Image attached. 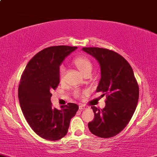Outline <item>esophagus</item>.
Masks as SVG:
<instances>
[{
	"instance_id": "34e87169",
	"label": "esophagus",
	"mask_w": 157,
	"mask_h": 157,
	"mask_svg": "<svg viewBox=\"0 0 157 157\" xmlns=\"http://www.w3.org/2000/svg\"><path fill=\"white\" fill-rule=\"evenodd\" d=\"M85 107H86V106H85V104H80V105H79V109H80V110H83V109H85Z\"/></svg>"
}]
</instances>
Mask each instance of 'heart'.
<instances>
[{"mask_svg":"<svg viewBox=\"0 0 157 157\" xmlns=\"http://www.w3.org/2000/svg\"><path fill=\"white\" fill-rule=\"evenodd\" d=\"M74 63H75L77 68L84 75L87 73V72H91L92 68H93V64H92L90 59H88L86 56H78V57H76L74 59ZM64 73H65V67L63 66H60L59 69V75L60 79L63 78ZM75 94L78 95L79 93L78 91H76L75 92Z\"/></svg>","mask_w":157,"mask_h":157,"instance_id":"heart-1","label":"heart"}]
</instances>
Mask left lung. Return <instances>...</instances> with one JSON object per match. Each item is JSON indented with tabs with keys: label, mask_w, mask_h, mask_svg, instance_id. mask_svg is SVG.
Returning <instances> with one entry per match:
<instances>
[{
	"label": "left lung",
	"mask_w": 157,
	"mask_h": 157,
	"mask_svg": "<svg viewBox=\"0 0 157 157\" xmlns=\"http://www.w3.org/2000/svg\"><path fill=\"white\" fill-rule=\"evenodd\" d=\"M82 50L100 63L101 78L96 90L106 97L103 109L91 106L94 118L88 123V128L100 138H112L125 128L135 113L139 98L138 84L132 67L120 54L105 48Z\"/></svg>",
	"instance_id": "obj_1"
}]
</instances>
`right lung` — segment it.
Listing matches in <instances>:
<instances>
[{"label": "right lung", "instance_id": "add662e5", "mask_svg": "<svg viewBox=\"0 0 157 157\" xmlns=\"http://www.w3.org/2000/svg\"><path fill=\"white\" fill-rule=\"evenodd\" d=\"M76 48L65 45L44 48L30 59L21 76L18 98L22 113L32 130L46 140L63 138L78 109L73 103L57 109L51 102V90L59 83V65Z\"/></svg>", "mask_w": 157, "mask_h": 157}]
</instances>
